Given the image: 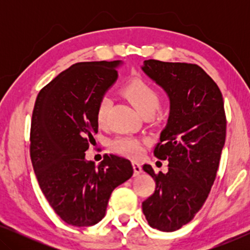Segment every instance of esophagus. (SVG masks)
I'll return each mask as SVG.
<instances>
[{
	"label": "esophagus",
	"instance_id": "1",
	"mask_svg": "<svg viewBox=\"0 0 250 250\" xmlns=\"http://www.w3.org/2000/svg\"><path fill=\"white\" fill-rule=\"evenodd\" d=\"M132 166H133V169H134V175H135V176H138L139 174L142 173L141 164H139L138 162H133V163H132Z\"/></svg>",
	"mask_w": 250,
	"mask_h": 250
}]
</instances>
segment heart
<instances>
[{
    "label": "heart",
    "instance_id": "obj_1",
    "mask_svg": "<svg viewBox=\"0 0 250 250\" xmlns=\"http://www.w3.org/2000/svg\"><path fill=\"white\" fill-rule=\"evenodd\" d=\"M123 93L142 116L149 112L153 114L160 104V99L157 91L141 78H134L127 82L123 88ZM110 104L111 100L108 97L99 99L97 110H95V118L99 125H104L107 121ZM111 146L116 152L132 158L141 156L143 151L141 141L132 136H118L111 142Z\"/></svg>",
    "mask_w": 250,
    "mask_h": 250
}]
</instances>
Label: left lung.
<instances>
[{"instance_id": "left-lung-1", "label": "left lung", "mask_w": 250, "mask_h": 250, "mask_svg": "<svg viewBox=\"0 0 250 250\" xmlns=\"http://www.w3.org/2000/svg\"><path fill=\"white\" fill-rule=\"evenodd\" d=\"M141 69L169 99L167 124L153 150L168 162V172L155 174L143 165L156 189L142 210L150 227L173 232L200 210L216 177L227 133L224 102L217 84L197 64L150 59Z\"/></svg>"}]
</instances>
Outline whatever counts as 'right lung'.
<instances>
[{"mask_svg":"<svg viewBox=\"0 0 250 250\" xmlns=\"http://www.w3.org/2000/svg\"><path fill=\"white\" fill-rule=\"evenodd\" d=\"M122 63H75L37 95L30 129L33 168L50 206L74 227L99 223L112 191L133 175L128 159L104 155L95 165L85 158L98 133V101L117 81Z\"/></svg>","mask_w":250,"mask_h":250,"instance_id":"1","label":"right lung"}]
</instances>
